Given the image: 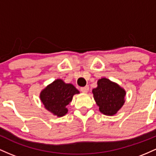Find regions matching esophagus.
<instances>
[{"instance_id": "obj_1", "label": "esophagus", "mask_w": 156, "mask_h": 156, "mask_svg": "<svg viewBox=\"0 0 156 156\" xmlns=\"http://www.w3.org/2000/svg\"><path fill=\"white\" fill-rule=\"evenodd\" d=\"M88 90H89L88 85H86V86H85V87H80V90H81L83 93H87V91H88Z\"/></svg>"}]
</instances>
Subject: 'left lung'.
Instances as JSON below:
<instances>
[{
    "instance_id": "obj_1",
    "label": "left lung",
    "mask_w": 156,
    "mask_h": 156,
    "mask_svg": "<svg viewBox=\"0 0 156 156\" xmlns=\"http://www.w3.org/2000/svg\"><path fill=\"white\" fill-rule=\"evenodd\" d=\"M97 85L93 94L99 111L108 116L116 114L125 103V90L106 78L99 80Z\"/></svg>"
}]
</instances>
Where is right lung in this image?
Instances as JSON below:
<instances>
[{
	"label": "right lung",
	"instance_id": "1",
	"mask_svg": "<svg viewBox=\"0 0 156 156\" xmlns=\"http://www.w3.org/2000/svg\"><path fill=\"white\" fill-rule=\"evenodd\" d=\"M79 93L71 84H66L62 80H57L41 92L40 99L48 111L60 117L67 113L66 105L72 100L73 96Z\"/></svg>",
	"mask_w": 156,
	"mask_h": 156
}]
</instances>
